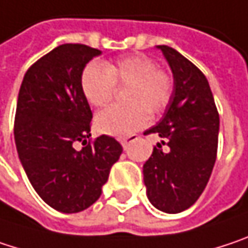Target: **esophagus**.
Instances as JSON below:
<instances>
[{
  "label": "esophagus",
  "instance_id": "obj_1",
  "mask_svg": "<svg viewBox=\"0 0 248 248\" xmlns=\"http://www.w3.org/2000/svg\"><path fill=\"white\" fill-rule=\"evenodd\" d=\"M139 139H140L139 136L133 134V136H128V137H125V139H121V144H123V147H124V148H128L134 141H137Z\"/></svg>",
  "mask_w": 248,
  "mask_h": 248
}]
</instances>
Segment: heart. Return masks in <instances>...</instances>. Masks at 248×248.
I'll use <instances>...</instances> for the list:
<instances>
[{
  "label": "heart",
  "instance_id": "b5f03b06",
  "mask_svg": "<svg viewBox=\"0 0 248 248\" xmlns=\"http://www.w3.org/2000/svg\"><path fill=\"white\" fill-rule=\"evenodd\" d=\"M81 90L87 101L97 107L111 103L115 85L125 87L124 106L104 109L95 117L100 133L124 137L148 123V112L157 115L170 104L174 81L169 71L157 67L145 55H130L107 62L104 67L90 62L81 73Z\"/></svg>",
  "mask_w": 248,
  "mask_h": 248
}]
</instances>
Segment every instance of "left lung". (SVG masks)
<instances>
[{"label": "left lung", "instance_id": "obj_1", "mask_svg": "<svg viewBox=\"0 0 248 248\" xmlns=\"http://www.w3.org/2000/svg\"><path fill=\"white\" fill-rule=\"evenodd\" d=\"M163 51L174 77L170 104L160 123L144 134H157L151 157L142 167L147 197L164 213H181L199 200L217 157L220 118L202 71L178 51Z\"/></svg>", "mask_w": 248, "mask_h": 248}]
</instances>
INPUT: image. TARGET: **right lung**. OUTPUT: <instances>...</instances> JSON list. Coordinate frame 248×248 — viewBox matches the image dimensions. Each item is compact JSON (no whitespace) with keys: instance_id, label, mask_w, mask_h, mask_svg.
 I'll use <instances>...</instances> for the list:
<instances>
[{"instance_id":"1","label":"right lung","mask_w":248,"mask_h":248,"mask_svg":"<svg viewBox=\"0 0 248 248\" xmlns=\"http://www.w3.org/2000/svg\"><path fill=\"white\" fill-rule=\"evenodd\" d=\"M101 51L62 44L25 73L16 103L14 139L25 174L44 202L61 213H79L101 196L123 147L109 136L91 137L93 112L81 73ZM77 140L84 147L76 150Z\"/></svg>"}]
</instances>
